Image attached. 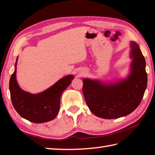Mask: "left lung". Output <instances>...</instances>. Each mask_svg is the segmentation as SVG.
Masks as SVG:
<instances>
[{
	"mask_svg": "<svg viewBox=\"0 0 155 155\" xmlns=\"http://www.w3.org/2000/svg\"><path fill=\"white\" fill-rule=\"evenodd\" d=\"M132 62L129 74L113 82L83 79V92L88 107L95 116L105 119L126 116L139 106L147 87L146 61L139 46L130 41Z\"/></svg>",
	"mask_w": 155,
	"mask_h": 155,
	"instance_id": "obj_1",
	"label": "left lung"
}]
</instances>
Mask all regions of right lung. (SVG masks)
<instances>
[{
    "label": "right lung",
    "instance_id": "1",
    "mask_svg": "<svg viewBox=\"0 0 155 155\" xmlns=\"http://www.w3.org/2000/svg\"><path fill=\"white\" fill-rule=\"evenodd\" d=\"M16 58L15 70L9 80L12 104L19 115L28 121L40 124L53 120L60 108V99L63 91L70 85L74 75L70 74L61 78L50 87L38 94L24 91L16 80Z\"/></svg>",
    "mask_w": 155,
    "mask_h": 155
}]
</instances>
